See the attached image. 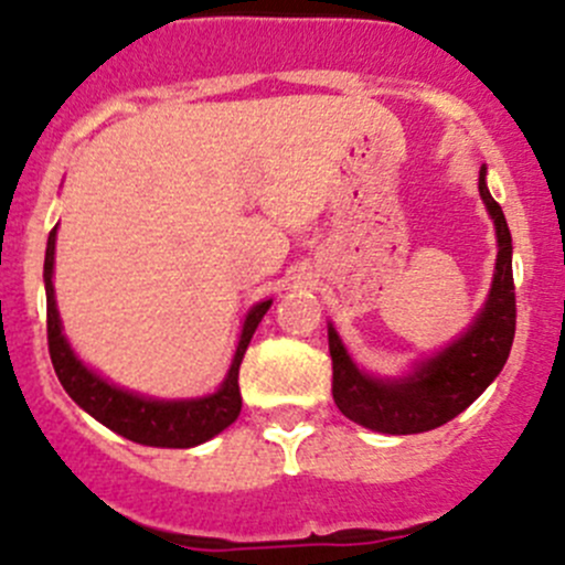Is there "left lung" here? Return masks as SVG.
I'll return each mask as SVG.
<instances>
[{"mask_svg": "<svg viewBox=\"0 0 565 565\" xmlns=\"http://www.w3.org/2000/svg\"><path fill=\"white\" fill-rule=\"evenodd\" d=\"M487 213L498 235L492 287L465 333L435 355L415 361L407 374L380 377L352 361L333 324L328 347L333 361V402L341 413L380 435H418L437 429L465 413L509 361L516 330L514 270H511V232L500 204L487 188V169L478 174Z\"/></svg>", "mask_w": 565, "mask_h": 565, "instance_id": "left-lung-1", "label": "left lung"}]
</instances>
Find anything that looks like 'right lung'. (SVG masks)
<instances>
[{
	"mask_svg": "<svg viewBox=\"0 0 565 565\" xmlns=\"http://www.w3.org/2000/svg\"><path fill=\"white\" fill-rule=\"evenodd\" d=\"M54 250H56V226L51 230L49 243H45V265H43V281H45V311H49V352L54 372L60 377L62 388L67 396L93 415L95 420L106 426V429L117 431L125 440H134L139 446L152 448H193L202 443L213 440L215 435L235 424L241 415L243 396L241 385H237V374H241L243 355H246L250 335L259 328L262 317L270 309L273 298L259 300L248 309L243 319L241 339H237L235 358H232L230 369H226L224 383L213 393L193 398H152L145 393L125 391L119 385L108 383L100 377L95 369H89L76 350L71 347L67 335L62 333L60 309H56L54 298Z\"/></svg>",
	"mask_w": 565,
	"mask_h": 565,
	"instance_id": "right-lung-1",
	"label": "right lung"
}]
</instances>
